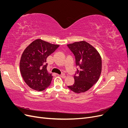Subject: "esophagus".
<instances>
[{"mask_svg":"<svg viewBox=\"0 0 128 128\" xmlns=\"http://www.w3.org/2000/svg\"><path fill=\"white\" fill-rule=\"evenodd\" d=\"M60 76L62 77V78H65V77H66V75H65V74H64V73H62V74H60Z\"/></svg>","mask_w":128,"mask_h":128,"instance_id":"esophagus-1","label":"esophagus"}]
</instances>
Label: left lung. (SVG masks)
Segmentation results:
<instances>
[{
  "instance_id": "1",
  "label": "left lung",
  "mask_w": 128,
  "mask_h": 128,
  "mask_svg": "<svg viewBox=\"0 0 128 128\" xmlns=\"http://www.w3.org/2000/svg\"><path fill=\"white\" fill-rule=\"evenodd\" d=\"M75 58L77 68L74 76L75 82L68 86L77 94L89 90L98 80L102 72V58L99 53L88 42L82 41L68 44Z\"/></svg>"
}]
</instances>
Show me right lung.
Masks as SVG:
<instances>
[{
    "label": "right lung",
    "instance_id": "right-lung-1",
    "mask_svg": "<svg viewBox=\"0 0 128 128\" xmlns=\"http://www.w3.org/2000/svg\"><path fill=\"white\" fill-rule=\"evenodd\" d=\"M59 46L39 39L32 42L24 50L20 68L23 78L30 88L42 91L50 86L53 76L46 69V59Z\"/></svg>",
    "mask_w": 128,
    "mask_h": 128
}]
</instances>
